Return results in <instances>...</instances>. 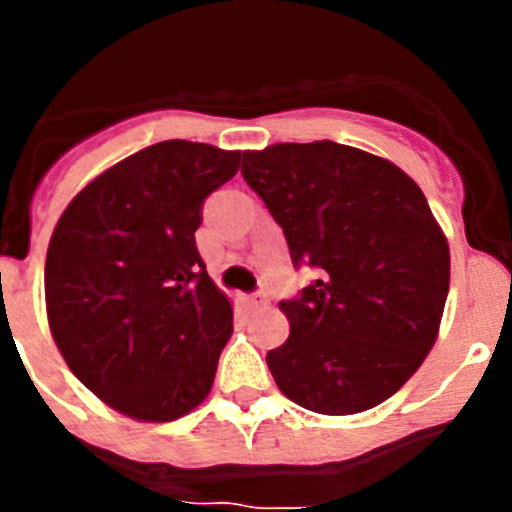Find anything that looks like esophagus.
<instances>
[{
    "label": "esophagus",
    "instance_id": "obj_1",
    "mask_svg": "<svg viewBox=\"0 0 512 512\" xmlns=\"http://www.w3.org/2000/svg\"><path fill=\"white\" fill-rule=\"evenodd\" d=\"M246 302L251 310H264L269 305V297H266V292H253V295L246 297Z\"/></svg>",
    "mask_w": 512,
    "mask_h": 512
}]
</instances>
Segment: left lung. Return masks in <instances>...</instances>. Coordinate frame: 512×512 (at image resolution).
<instances>
[{
	"label": "left lung",
	"mask_w": 512,
	"mask_h": 512,
	"mask_svg": "<svg viewBox=\"0 0 512 512\" xmlns=\"http://www.w3.org/2000/svg\"><path fill=\"white\" fill-rule=\"evenodd\" d=\"M241 174L315 279L279 302L274 382L312 413L354 415L395 395L436 343L449 243L395 164L333 140L243 153Z\"/></svg>",
	"instance_id": "1"
}]
</instances>
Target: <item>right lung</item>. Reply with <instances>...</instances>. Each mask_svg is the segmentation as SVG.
<instances>
[{
	"label": "right lung",
	"instance_id": "right-lung-1",
	"mask_svg": "<svg viewBox=\"0 0 512 512\" xmlns=\"http://www.w3.org/2000/svg\"><path fill=\"white\" fill-rule=\"evenodd\" d=\"M241 153L164 140L76 194L45 259V307L84 387L138 420L182 418L207 397L233 307L207 277L194 230Z\"/></svg>",
	"mask_w": 512,
	"mask_h": 512
}]
</instances>
